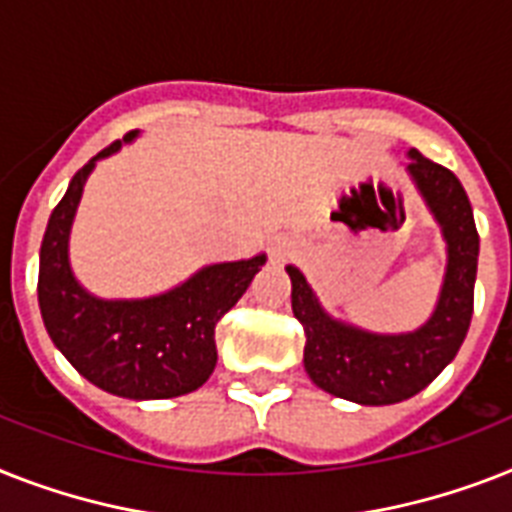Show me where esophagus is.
<instances>
[{"instance_id":"obj_1","label":"esophagus","mask_w":512,"mask_h":512,"mask_svg":"<svg viewBox=\"0 0 512 512\" xmlns=\"http://www.w3.org/2000/svg\"><path fill=\"white\" fill-rule=\"evenodd\" d=\"M294 255H297V244H294L289 236H278V239H273V244H270V260H273V263H286V260H292Z\"/></svg>"}]
</instances>
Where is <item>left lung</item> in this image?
Here are the masks:
<instances>
[{
    "mask_svg": "<svg viewBox=\"0 0 512 512\" xmlns=\"http://www.w3.org/2000/svg\"><path fill=\"white\" fill-rule=\"evenodd\" d=\"M407 173L447 242V270L431 318L407 334H373L336 321L313 294L307 278L286 265L292 278L294 318L305 328V371L323 392L357 405H394L434 381L455 360L473 315L479 268V231L463 184L452 170L407 152Z\"/></svg>",
    "mask_w": 512,
    "mask_h": 512,
    "instance_id": "obj_1",
    "label": "left lung"
}]
</instances>
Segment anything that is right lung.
Here are the masks:
<instances>
[{
    "mask_svg": "<svg viewBox=\"0 0 512 512\" xmlns=\"http://www.w3.org/2000/svg\"><path fill=\"white\" fill-rule=\"evenodd\" d=\"M139 131L91 157L49 215L39 260V307L47 334L91 384L126 400H170L205 384L218 363L215 326L242 299L265 255L205 265L184 284L147 299H99L73 276L70 226L97 160L115 155Z\"/></svg>",
    "mask_w": 512,
    "mask_h": 512,
    "instance_id": "1",
    "label": "right lung"
}]
</instances>
